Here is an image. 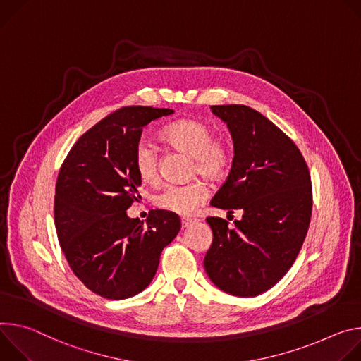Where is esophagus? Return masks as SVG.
<instances>
[{"instance_id": "esophagus-1", "label": "esophagus", "mask_w": 361, "mask_h": 361, "mask_svg": "<svg viewBox=\"0 0 361 361\" xmlns=\"http://www.w3.org/2000/svg\"><path fill=\"white\" fill-rule=\"evenodd\" d=\"M193 222H195L193 218H182V228H188Z\"/></svg>"}]
</instances>
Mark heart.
Returning <instances> with one entry per match:
<instances>
[{"label": "heart", "instance_id": "heart-1", "mask_svg": "<svg viewBox=\"0 0 361 361\" xmlns=\"http://www.w3.org/2000/svg\"><path fill=\"white\" fill-rule=\"evenodd\" d=\"M162 137L175 149L193 157V172L209 180H219L228 172L232 152L226 140L214 137V130L195 118H180L162 130ZM135 168L147 183L159 180V154L149 140H140L135 149ZM208 186L199 180L185 185H168L160 190L154 202L159 208L178 215H190L207 201Z\"/></svg>", "mask_w": 361, "mask_h": 361}]
</instances>
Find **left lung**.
I'll return each instance as SVG.
<instances>
[{"label": "left lung", "mask_w": 361, "mask_h": 361, "mask_svg": "<svg viewBox=\"0 0 361 361\" xmlns=\"http://www.w3.org/2000/svg\"><path fill=\"white\" fill-rule=\"evenodd\" d=\"M226 123L232 168L211 205L243 218L228 226L207 218L214 239L204 267L211 281L235 297H257L281 279L305 239L311 209V179L294 142L259 111L243 106H211Z\"/></svg>", "instance_id": "8db88e82"}]
</instances>
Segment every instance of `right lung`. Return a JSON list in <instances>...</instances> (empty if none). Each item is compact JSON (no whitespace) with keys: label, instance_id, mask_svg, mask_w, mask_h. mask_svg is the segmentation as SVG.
<instances>
[{"label":"right lung","instance_id":"add662e5","mask_svg":"<svg viewBox=\"0 0 361 361\" xmlns=\"http://www.w3.org/2000/svg\"><path fill=\"white\" fill-rule=\"evenodd\" d=\"M172 113L150 106L120 109L80 137L61 165L54 197L59 243L75 276L104 298L142 293L180 231L173 212L152 211L146 224L126 212L140 197L135 149L142 130Z\"/></svg>","mask_w":361,"mask_h":361}]
</instances>
